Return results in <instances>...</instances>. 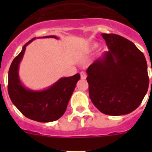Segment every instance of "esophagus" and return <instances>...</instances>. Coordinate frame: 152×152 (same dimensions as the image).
<instances>
[{"label": "esophagus", "instance_id": "esophagus-1", "mask_svg": "<svg viewBox=\"0 0 152 152\" xmlns=\"http://www.w3.org/2000/svg\"><path fill=\"white\" fill-rule=\"evenodd\" d=\"M80 77L81 79H83V80H85L87 78V74L84 72H80Z\"/></svg>", "mask_w": 152, "mask_h": 152}]
</instances>
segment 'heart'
<instances>
[{
	"label": "heart",
	"mask_w": 152,
	"mask_h": 152,
	"mask_svg": "<svg viewBox=\"0 0 152 152\" xmlns=\"http://www.w3.org/2000/svg\"><path fill=\"white\" fill-rule=\"evenodd\" d=\"M97 46H98V44L97 43H93L92 45H91V46L90 47L88 48V50H89V51L93 50H95V49L96 48Z\"/></svg>",
	"instance_id": "obj_1"
}]
</instances>
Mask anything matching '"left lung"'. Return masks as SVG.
<instances>
[{
  "mask_svg": "<svg viewBox=\"0 0 152 152\" xmlns=\"http://www.w3.org/2000/svg\"><path fill=\"white\" fill-rule=\"evenodd\" d=\"M102 36L109 50L87 69L89 96L102 113L128 114L140 105L148 89L146 59L129 40L115 34Z\"/></svg>",
  "mask_w": 152,
  "mask_h": 152,
  "instance_id": "left-lung-1",
  "label": "left lung"
}]
</instances>
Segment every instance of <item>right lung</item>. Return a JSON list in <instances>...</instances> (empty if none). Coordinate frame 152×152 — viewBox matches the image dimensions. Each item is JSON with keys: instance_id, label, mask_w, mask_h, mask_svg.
Instances as JSON below:
<instances>
[{"instance_id": "add662e5", "label": "right lung", "mask_w": 152, "mask_h": 152, "mask_svg": "<svg viewBox=\"0 0 152 152\" xmlns=\"http://www.w3.org/2000/svg\"><path fill=\"white\" fill-rule=\"evenodd\" d=\"M43 38L58 39L54 35ZM35 39L25 44L22 51L12 62L8 71V91L11 101L25 117L39 122H50L59 119L64 113L80 75L77 73L69 77H62L42 91L25 88L20 80L19 65L27 46Z\"/></svg>"}]
</instances>
